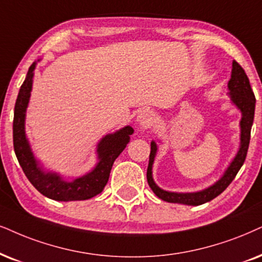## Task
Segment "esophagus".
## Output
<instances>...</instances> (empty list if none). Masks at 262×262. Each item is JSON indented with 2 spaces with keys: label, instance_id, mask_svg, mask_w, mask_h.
Segmentation results:
<instances>
[{
  "label": "esophagus",
  "instance_id": "esophagus-1",
  "mask_svg": "<svg viewBox=\"0 0 262 262\" xmlns=\"http://www.w3.org/2000/svg\"><path fill=\"white\" fill-rule=\"evenodd\" d=\"M152 112L150 110H141L137 116V124L140 128H147L152 123Z\"/></svg>",
  "mask_w": 262,
  "mask_h": 262
}]
</instances>
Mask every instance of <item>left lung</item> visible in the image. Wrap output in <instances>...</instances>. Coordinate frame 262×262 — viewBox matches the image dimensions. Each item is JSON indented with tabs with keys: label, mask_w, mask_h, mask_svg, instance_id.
Listing matches in <instances>:
<instances>
[{
	"label": "left lung",
	"mask_w": 262,
	"mask_h": 262,
	"mask_svg": "<svg viewBox=\"0 0 262 262\" xmlns=\"http://www.w3.org/2000/svg\"><path fill=\"white\" fill-rule=\"evenodd\" d=\"M228 89V98H230L231 104L234 105L239 110L242 118L239 121V148H238L236 156L228 167L225 169L223 177L219 180L215 181L209 187H205L204 190L197 192H171L163 190L155 183L154 175H152V168H154V162L157 155L158 147L157 142L151 141V152L150 160H148L147 167V183L151 190L155 192V194L161 200L169 203H178L185 205H201L207 203L215 197H217L221 192L226 190V187L232 183V180L236 178L241 167L246 161L248 147H249L250 141V132L251 125L254 121V112H255V95L251 91L249 78L246 75L242 66L237 61L232 62V71H231V78L227 83Z\"/></svg>",
	"instance_id": "1"
}]
</instances>
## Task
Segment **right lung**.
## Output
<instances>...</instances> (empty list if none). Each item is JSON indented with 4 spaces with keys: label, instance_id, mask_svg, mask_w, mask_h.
<instances>
[{
    "label": "right lung",
    "instance_id": "1",
    "mask_svg": "<svg viewBox=\"0 0 262 262\" xmlns=\"http://www.w3.org/2000/svg\"><path fill=\"white\" fill-rule=\"evenodd\" d=\"M36 65L37 61L32 62L29 68L28 75L23 82L15 101L13 120V145L15 156L26 178L43 196L60 202L89 200L104 190L110 177L112 164L127 146L134 129L130 125H125L115 133L102 137L99 140L95 151L97 164L91 171L82 177L68 180L57 171L45 169L39 160L35 157L25 132L26 110L31 97Z\"/></svg>",
    "mask_w": 262,
    "mask_h": 262
}]
</instances>
